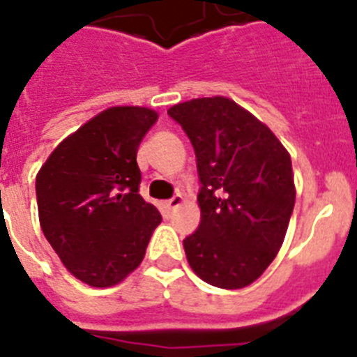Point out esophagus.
<instances>
[{"instance_id": "esophagus-1", "label": "esophagus", "mask_w": 357, "mask_h": 357, "mask_svg": "<svg viewBox=\"0 0 357 357\" xmlns=\"http://www.w3.org/2000/svg\"><path fill=\"white\" fill-rule=\"evenodd\" d=\"M181 204H182V195H181V193H176L175 197H173V199L166 200V202L162 204L164 213H166V215H172V213L175 211V209L178 208V206H181Z\"/></svg>"}]
</instances>
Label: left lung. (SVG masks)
Segmentation results:
<instances>
[{
    "instance_id": "obj_1",
    "label": "left lung",
    "mask_w": 357,
    "mask_h": 357,
    "mask_svg": "<svg viewBox=\"0 0 357 357\" xmlns=\"http://www.w3.org/2000/svg\"><path fill=\"white\" fill-rule=\"evenodd\" d=\"M197 157L200 224L184 238L191 269L220 289H242L280 251L294 209L291 157L266 124L225 97L175 105Z\"/></svg>"
}]
</instances>
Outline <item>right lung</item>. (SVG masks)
I'll use <instances>...</instances> for the list:
<instances>
[{
  "label": "right lung",
  "mask_w": 357,
  "mask_h": 357,
  "mask_svg": "<svg viewBox=\"0 0 357 357\" xmlns=\"http://www.w3.org/2000/svg\"><path fill=\"white\" fill-rule=\"evenodd\" d=\"M153 109L115 106L61 142L36 176L39 222L57 257L91 287H112L144 258L162 216L139 195L137 149Z\"/></svg>",
  "instance_id": "obj_1"
}]
</instances>
